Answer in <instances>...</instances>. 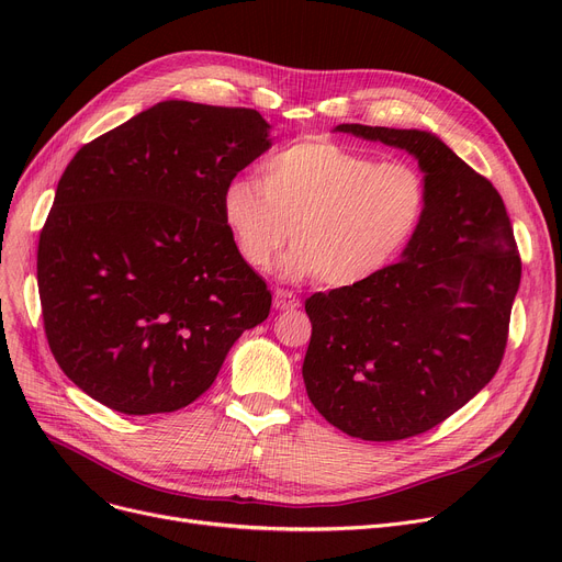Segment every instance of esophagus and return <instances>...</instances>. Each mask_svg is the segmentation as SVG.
Instances as JSON below:
<instances>
[{
    "mask_svg": "<svg viewBox=\"0 0 562 562\" xmlns=\"http://www.w3.org/2000/svg\"><path fill=\"white\" fill-rule=\"evenodd\" d=\"M273 305L276 310L284 312V310H296L301 305V299L296 296V293L289 291V289H276L273 291Z\"/></svg>",
    "mask_w": 562,
    "mask_h": 562,
    "instance_id": "1",
    "label": "esophagus"
}]
</instances>
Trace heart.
<instances>
[{"label":"heart","mask_w":562,"mask_h":562,"mask_svg":"<svg viewBox=\"0 0 562 562\" xmlns=\"http://www.w3.org/2000/svg\"><path fill=\"white\" fill-rule=\"evenodd\" d=\"M428 202L426 175L415 164L305 138L266 161L263 180L234 177L223 193V218L252 269H271L293 234L299 244L282 259L286 278L356 286L415 241Z\"/></svg>","instance_id":"obj_1"}]
</instances>
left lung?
Segmentation results:
<instances>
[{"label": "left lung", "mask_w": 562, "mask_h": 562, "mask_svg": "<svg viewBox=\"0 0 562 562\" xmlns=\"http://www.w3.org/2000/svg\"><path fill=\"white\" fill-rule=\"evenodd\" d=\"M409 153L426 175V221L401 261L305 301L312 405L350 437L396 441L458 412L494 378L521 261L506 204L435 134L337 125Z\"/></svg>", "instance_id": "1"}]
</instances>
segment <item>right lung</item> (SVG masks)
<instances>
[{
  "label": "right lung",
  "instance_id": "right-lung-1",
  "mask_svg": "<svg viewBox=\"0 0 562 562\" xmlns=\"http://www.w3.org/2000/svg\"><path fill=\"white\" fill-rule=\"evenodd\" d=\"M269 130L255 109L166 100L72 157L41 229L38 293L52 356L81 392L123 415L187 407L269 316L223 218Z\"/></svg>",
  "mask_w": 562,
  "mask_h": 562
}]
</instances>
